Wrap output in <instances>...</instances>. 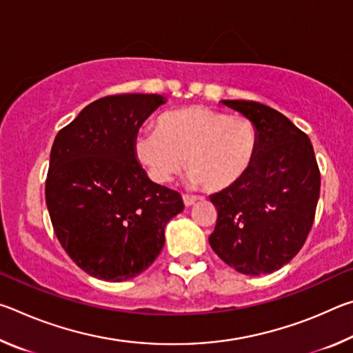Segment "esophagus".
<instances>
[{
    "instance_id": "esophagus-1",
    "label": "esophagus",
    "mask_w": 353,
    "mask_h": 353,
    "mask_svg": "<svg viewBox=\"0 0 353 353\" xmlns=\"http://www.w3.org/2000/svg\"><path fill=\"white\" fill-rule=\"evenodd\" d=\"M182 199H183V204L187 205V207L193 205L194 202L198 201V198H196V196H193V194H183V196H182Z\"/></svg>"
}]
</instances>
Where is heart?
Listing matches in <instances>:
<instances>
[{"label":"heart","instance_id":"heart-1","mask_svg":"<svg viewBox=\"0 0 353 353\" xmlns=\"http://www.w3.org/2000/svg\"><path fill=\"white\" fill-rule=\"evenodd\" d=\"M259 151V134L244 117H229L205 105L166 112L155 130L134 140L135 159L155 183H166L183 168L190 182L208 191L235 187L248 174Z\"/></svg>","mask_w":353,"mask_h":353}]
</instances>
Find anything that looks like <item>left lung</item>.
<instances>
[{"instance_id": "left-lung-1", "label": "left lung", "mask_w": 353, "mask_h": 353, "mask_svg": "<svg viewBox=\"0 0 353 353\" xmlns=\"http://www.w3.org/2000/svg\"><path fill=\"white\" fill-rule=\"evenodd\" d=\"M221 103L254 123L259 151L241 182L210 196L218 219L208 243L238 272L270 274L294 259L312 230L321 190L313 145L271 107Z\"/></svg>"}]
</instances>
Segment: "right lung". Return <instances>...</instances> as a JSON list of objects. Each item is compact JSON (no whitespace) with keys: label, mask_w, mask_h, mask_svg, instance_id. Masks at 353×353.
Masks as SVG:
<instances>
[{"label":"right lung","mask_w":353,"mask_h":353,"mask_svg":"<svg viewBox=\"0 0 353 353\" xmlns=\"http://www.w3.org/2000/svg\"><path fill=\"white\" fill-rule=\"evenodd\" d=\"M160 94H113L83 107L52 143L45 198L56 236L82 271L105 282L134 279L165 244L183 210L177 191L152 182L135 159L143 121Z\"/></svg>","instance_id":"right-lung-1"}]
</instances>
